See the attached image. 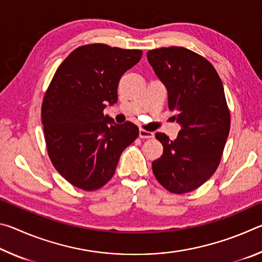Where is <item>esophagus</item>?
<instances>
[{"instance_id": "esophagus-1", "label": "esophagus", "mask_w": 262, "mask_h": 262, "mask_svg": "<svg viewBox=\"0 0 262 262\" xmlns=\"http://www.w3.org/2000/svg\"><path fill=\"white\" fill-rule=\"evenodd\" d=\"M139 136L141 137V139H151V137H154V133L144 130V129H140Z\"/></svg>"}]
</instances>
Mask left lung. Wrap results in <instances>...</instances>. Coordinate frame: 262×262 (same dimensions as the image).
<instances>
[{"label":"left lung","mask_w":262,"mask_h":262,"mask_svg":"<svg viewBox=\"0 0 262 262\" xmlns=\"http://www.w3.org/2000/svg\"><path fill=\"white\" fill-rule=\"evenodd\" d=\"M147 57L180 125L174 141L156 133L164 151L152 162L154 174L170 192L187 193L214 174L223 154L230 130L223 84L210 62L187 48H156Z\"/></svg>","instance_id":"1"}]
</instances>
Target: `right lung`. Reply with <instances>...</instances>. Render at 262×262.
<instances>
[{"label":"right lung","mask_w":262,"mask_h":262,"mask_svg":"<svg viewBox=\"0 0 262 262\" xmlns=\"http://www.w3.org/2000/svg\"><path fill=\"white\" fill-rule=\"evenodd\" d=\"M141 56L142 51L103 43L81 46L48 86L41 107L48 156L78 188L94 190L107 183L123 150L139 136L136 125H118L104 110L117 103L119 81Z\"/></svg>","instance_id":"add662e5"}]
</instances>
